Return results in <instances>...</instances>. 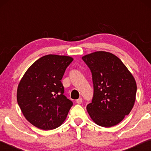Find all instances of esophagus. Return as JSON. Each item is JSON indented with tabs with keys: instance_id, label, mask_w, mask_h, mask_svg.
Returning a JSON list of instances; mask_svg holds the SVG:
<instances>
[{
	"instance_id": "1",
	"label": "esophagus",
	"mask_w": 151,
	"mask_h": 151,
	"mask_svg": "<svg viewBox=\"0 0 151 151\" xmlns=\"http://www.w3.org/2000/svg\"><path fill=\"white\" fill-rule=\"evenodd\" d=\"M82 103H83V99H82V98H79L78 99L76 100V103L81 104Z\"/></svg>"
}]
</instances>
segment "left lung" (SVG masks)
Listing matches in <instances>:
<instances>
[{
	"label": "left lung",
	"instance_id": "8db88e82",
	"mask_svg": "<svg viewBox=\"0 0 151 151\" xmlns=\"http://www.w3.org/2000/svg\"><path fill=\"white\" fill-rule=\"evenodd\" d=\"M82 58L93 77V97L86 106L91 118L103 127L119 124L134 106L137 84L133 76L112 53L97 51Z\"/></svg>",
	"mask_w": 151,
	"mask_h": 151
}]
</instances>
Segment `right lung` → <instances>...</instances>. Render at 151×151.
I'll return each instance as SVG.
<instances>
[{
	"label": "right lung",
	"instance_id": "add662e5",
	"mask_svg": "<svg viewBox=\"0 0 151 151\" xmlns=\"http://www.w3.org/2000/svg\"><path fill=\"white\" fill-rule=\"evenodd\" d=\"M73 58L48 55L36 60L19 84L17 98L28 121L42 130H52L65 121L73 102L64 95L61 83Z\"/></svg>",
	"mask_w": 151,
	"mask_h": 151
}]
</instances>
